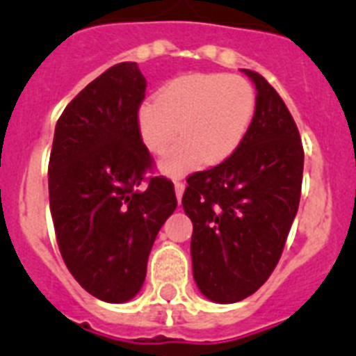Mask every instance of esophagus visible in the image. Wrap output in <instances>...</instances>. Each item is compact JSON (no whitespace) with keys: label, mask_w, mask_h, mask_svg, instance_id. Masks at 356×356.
<instances>
[{"label":"esophagus","mask_w":356,"mask_h":356,"mask_svg":"<svg viewBox=\"0 0 356 356\" xmlns=\"http://www.w3.org/2000/svg\"><path fill=\"white\" fill-rule=\"evenodd\" d=\"M175 191H176V197H178V203H180L181 196H184V191H185V184L180 180L175 181Z\"/></svg>","instance_id":"esophagus-1"}]
</instances>
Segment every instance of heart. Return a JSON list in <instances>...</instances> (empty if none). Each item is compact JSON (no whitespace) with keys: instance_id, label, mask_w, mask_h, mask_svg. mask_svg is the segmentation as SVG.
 I'll use <instances>...</instances> for the list:
<instances>
[{"instance_id":"1","label":"heart","mask_w":356,"mask_h":356,"mask_svg":"<svg viewBox=\"0 0 356 356\" xmlns=\"http://www.w3.org/2000/svg\"><path fill=\"white\" fill-rule=\"evenodd\" d=\"M257 106L253 85L242 76L225 72H194L176 78L159 94L156 102L144 103L139 112V131L144 144L160 153L178 137L160 159V169L181 175L207 163L232 156L251 127Z\"/></svg>"}]
</instances>
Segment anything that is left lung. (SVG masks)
Segmentation results:
<instances>
[{
    "label": "left lung",
    "mask_w": 356,
    "mask_h": 356,
    "mask_svg": "<svg viewBox=\"0 0 356 356\" xmlns=\"http://www.w3.org/2000/svg\"><path fill=\"white\" fill-rule=\"evenodd\" d=\"M257 106L238 149L187 178L181 205L193 221V273L203 296L237 303L275 271L300 207L303 144L291 112L259 72Z\"/></svg>",
    "instance_id": "1"
}]
</instances>
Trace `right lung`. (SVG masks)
I'll use <instances>...</instances> for the list:
<instances>
[{"mask_svg":"<svg viewBox=\"0 0 356 356\" xmlns=\"http://www.w3.org/2000/svg\"><path fill=\"white\" fill-rule=\"evenodd\" d=\"M146 78L121 62L90 81L56 121L49 210L69 273L97 300L140 291L156 234L176 209L175 185L153 171L139 131Z\"/></svg>","mask_w":356,"mask_h":356,"instance_id":"obj_1","label":"right lung"}]
</instances>
